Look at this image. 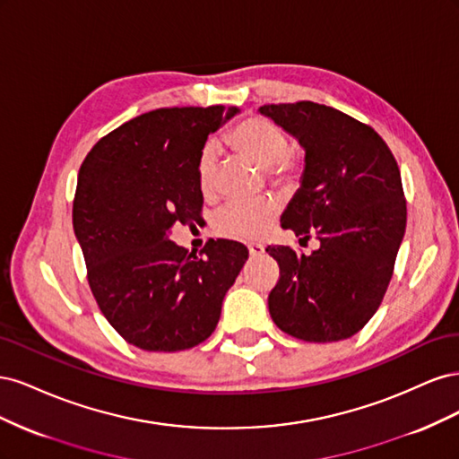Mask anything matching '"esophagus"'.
<instances>
[{"label":"esophagus","mask_w":459,"mask_h":459,"mask_svg":"<svg viewBox=\"0 0 459 459\" xmlns=\"http://www.w3.org/2000/svg\"><path fill=\"white\" fill-rule=\"evenodd\" d=\"M248 255H251L253 258L262 256L264 255V247L260 243H251V245H248Z\"/></svg>","instance_id":"1"}]
</instances>
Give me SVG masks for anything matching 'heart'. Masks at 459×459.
<instances>
[{
    "instance_id": "heart-1",
    "label": "heart",
    "mask_w": 459,
    "mask_h": 459,
    "mask_svg": "<svg viewBox=\"0 0 459 459\" xmlns=\"http://www.w3.org/2000/svg\"><path fill=\"white\" fill-rule=\"evenodd\" d=\"M226 143L239 159L266 170L272 184L289 187L302 174V162L289 152V137L281 126L270 118L248 117L226 134ZM199 189L204 197L216 193L218 159L216 149L206 145L199 159ZM281 211L275 197H264L253 203H230L214 218V230L233 239H258L266 235Z\"/></svg>"
}]
</instances>
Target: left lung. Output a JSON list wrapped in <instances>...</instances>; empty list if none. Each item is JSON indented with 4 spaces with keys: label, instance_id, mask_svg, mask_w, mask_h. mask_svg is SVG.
Wrapping results in <instances>:
<instances>
[{
    "label": "left lung",
    "instance_id": "obj_1",
    "mask_svg": "<svg viewBox=\"0 0 459 459\" xmlns=\"http://www.w3.org/2000/svg\"><path fill=\"white\" fill-rule=\"evenodd\" d=\"M260 115L297 137L307 151L300 189L281 228L317 251L268 247L280 281L268 308L287 335L308 342L352 337L377 312L406 231L398 164L368 124L312 101L264 105Z\"/></svg>",
    "mask_w": 459,
    "mask_h": 459
}]
</instances>
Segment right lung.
Wrapping results in <instances>:
<instances>
[{
    "label": "right lung",
    "instance_id": "add662e5",
    "mask_svg": "<svg viewBox=\"0 0 459 459\" xmlns=\"http://www.w3.org/2000/svg\"><path fill=\"white\" fill-rule=\"evenodd\" d=\"M238 107H172L135 117L97 142L78 172L73 226L97 307L118 335L151 352L212 335L221 300L248 258L211 239L199 256L169 239L203 208L199 159Z\"/></svg>",
    "mask_w": 459,
    "mask_h": 459
}]
</instances>
